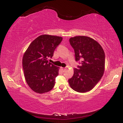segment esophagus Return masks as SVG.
Listing matches in <instances>:
<instances>
[{
	"label": "esophagus",
	"instance_id": "1",
	"mask_svg": "<svg viewBox=\"0 0 123 123\" xmlns=\"http://www.w3.org/2000/svg\"><path fill=\"white\" fill-rule=\"evenodd\" d=\"M61 69L62 70L63 72H64V71H65L66 70V68H61Z\"/></svg>",
	"mask_w": 123,
	"mask_h": 123
}]
</instances>
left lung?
I'll list each match as a JSON object with an SVG mask.
<instances>
[{
	"label": "left lung",
	"instance_id": "obj_1",
	"mask_svg": "<svg viewBox=\"0 0 123 123\" xmlns=\"http://www.w3.org/2000/svg\"><path fill=\"white\" fill-rule=\"evenodd\" d=\"M69 42L74 49L76 61H81V65L74 70L73 77L68 79L70 87L79 93L90 91L104 75V50L97 41L86 36L71 37Z\"/></svg>",
	"mask_w": 123,
	"mask_h": 123
}]
</instances>
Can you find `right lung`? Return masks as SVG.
Listing matches in <instances>:
<instances>
[{"mask_svg": "<svg viewBox=\"0 0 123 123\" xmlns=\"http://www.w3.org/2000/svg\"><path fill=\"white\" fill-rule=\"evenodd\" d=\"M62 40L61 37L40 35L32 41L25 52L22 58L25 78L35 92H48L55 86L59 68L48 61Z\"/></svg>", "mask_w": 123, "mask_h": 123, "instance_id": "add662e5", "label": "right lung"}]
</instances>
